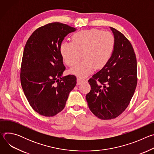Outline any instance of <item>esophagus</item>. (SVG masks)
<instances>
[{
    "label": "esophagus",
    "instance_id": "esophagus-1",
    "mask_svg": "<svg viewBox=\"0 0 154 154\" xmlns=\"http://www.w3.org/2000/svg\"><path fill=\"white\" fill-rule=\"evenodd\" d=\"M84 81H85L84 79L79 77V78L77 79V85H80V84H81L83 82H84Z\"/></svg>",
    "mask_w": 154,
    "mask_h": 154
}]
</instances>
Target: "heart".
<instances>
[{"mask_svg": "<svg viewBox=\"0 0 154 154\" xmlns=\"http://www.w3.org/2000/svg\"><path fill=\"white\" fill-rule=\"evenodd\" d=\"M115 46L113 35L92 29L74 33L72 42L63 41L60 46L62 58L69 66L74 65L81 57L83 60L70 69L71 73L79 77L89 75L93 70L100 69L110 60Z\"/></svg>", "mask_w": 154, "mask_h": 154, "instance_id": "obj_1", "label": "heart"}]
</instances>
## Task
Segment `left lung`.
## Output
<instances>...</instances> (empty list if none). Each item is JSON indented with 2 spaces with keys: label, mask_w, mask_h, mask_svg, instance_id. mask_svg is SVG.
Wrapping results in <instances>:
<instances>
[{
  "label": "left lung",
  "mask_w": 154,
  "mask_h": 154,
  "mask_svg": "<svg viewBox=\"0 0 154 154\" xmlns=\"http://www.w3.org/2000/svg\"><path fill=\"white\" fill-rule=\"evenodd\" d=\"M109 28L115 39L114 51L105 66L88 80L91 90L86 95L91 112L103 120L116 118L125 110L137 84L133 47L122 33Z\"/></svg>",
  "instance_id": "left-lung-1"
}]
</instances>
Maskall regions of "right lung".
I'll return each instance as SVG.
<instances>
[{"mask_svg": "<svg viewBox=\"0 0 154 154\" xmlns=\"http://www.w3.org/2000/svg\"><path fill=\"white\" fill-rule=\"evenodd\" d=\"M75 28L52 23L36 29L25 46L20 67V83L34 110L51 117L61 112L76 77H62L66 68L60 51L61 43Z\"/></svg>", "mask_w": 154, "mask_h": 154, "instance_id": "1", "label": "right lung"}]
</instances>
